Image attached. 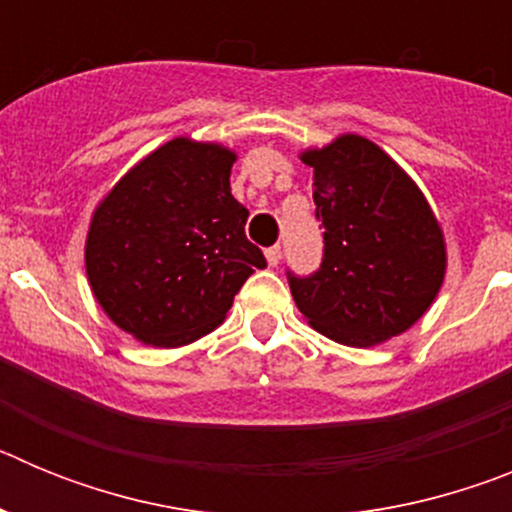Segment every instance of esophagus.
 Wrapping results in <instances>:
<instances>
[{
  "mask_svg": "<svg viewBox=\"0 0 512 512\" xmlns=\"http://www.w3.org/2000/svg\"><path fill=\"white\" fill-rule=\"evenodd\" d=\"M266 261H269V266H277L279 261H282V246H271L266 248Z\"/></svg>",
  "mask_w": 512,
  "mask_h": 512,
  "instance_id": "esophagus-1",
  "label": "esophagus"
}]
</instances>
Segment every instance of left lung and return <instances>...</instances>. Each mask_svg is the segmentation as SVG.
<instances>
[{
	"label": "left lung",
	"mask_w": 512,
	"mask_h": 512,
	"mask_svg": "<svg viewBox=\"0 0 512 512\" xmlns=\"http://www.w3.org/2000/svg\"><path fill=\"white\" fill-rule=\"evenodd\" d=\"M312 166L323 259L312 274L287 269L300 312L315 330L346 346L400 336L428 310L446 269L431 207L410 176L372 140L343 135Z\"/></svg>",
	"instance_id": "left-lung-1"
}]
</instances>
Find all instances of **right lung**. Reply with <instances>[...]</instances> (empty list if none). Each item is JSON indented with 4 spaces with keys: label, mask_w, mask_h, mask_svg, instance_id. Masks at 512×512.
<instances>
[{
    "label": "right lung",
    "mask_w": 512,
    "mask_h": 512,
    "mask_svg": "<svg viewBox=\"0 0 512 512\" xmlns=\"http://www.w3.org/2000/svg\"><path fill=\"white\" fill-rule=\"evenodd\" d=\"M235 156L187 138L143 158L97 207L87 277L104 312L153 346H184L223 323L253 269L248 210L230 194Z\"/></svg>",
    "instance_id": "add662e5"
}]
</instances>
